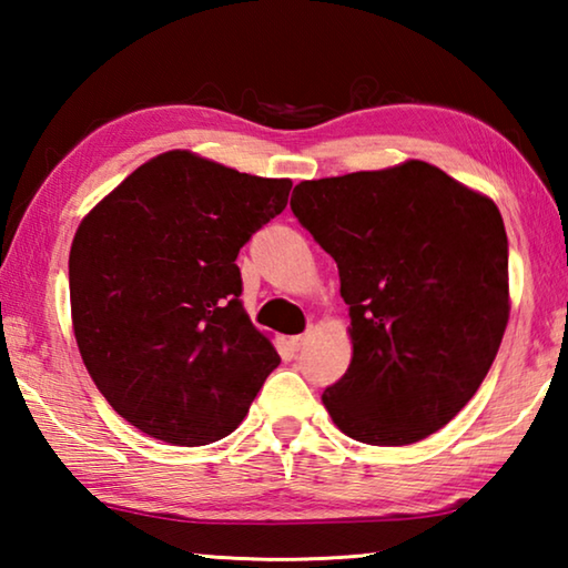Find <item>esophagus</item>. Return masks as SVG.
<instances>
[{
    "label": "esophagus",
    "mask_w": 568,
    "mask_h": 568,
    "mask_svg": "<svg viewBox=\"0 0 568 568\" xmlns=\"http://www.w3.org/2000/svg\"><path fill=\"white\" fill-rule=\"evenodd\" d=\"M305 341H307V335H295V338H291V348L293 351H301L303 345H305Z\"/></svg>",
    "instance_id": "obj_1"
}]
</instances>
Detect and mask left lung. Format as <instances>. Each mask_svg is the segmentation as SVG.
Segmentation results:
<instances>
[{
  "label": "left lung",
  "mask_w": 568,
  "mask_h": 568,
  "mask_svg": "<svg viewBox=\"0 0 568 568\" xmlns=\"http://www.w3.org/2000/svg\"><path fill=\"white\" fill-rule=\"evenodd\" d=\"M291 210L328 253L353 361L323 403L345 436L406 446L474 398L508 323V240L491 200L428 162L305 180Z\"/></svg>",
  "instance_id": "8db88e82"
}]
</instances>
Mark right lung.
Returning <instances> with one entry per match:
<instances>
[{
  "instance_id": "right-lung-1",
  "label": "right lung",
  "mask_w": 568,
  "mask_h": 568,
  "mask_svg": "<svg viewBox=\"0 0 568 568\" xmlns=\"http://www.w3.org/2000/svg\"><path fill=\"white\" fill-rule=\"evenodd\" d=\"M293 182L175 150L124 178L70 250L74 338L94 386L172 446L225 438L281 355L250 323L235 257Z\"/></svg>"
}]
</instances>
